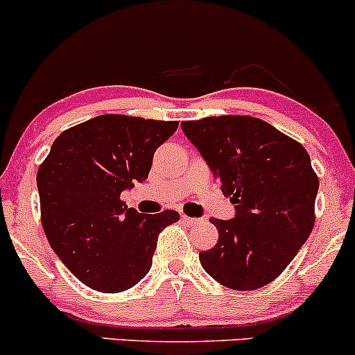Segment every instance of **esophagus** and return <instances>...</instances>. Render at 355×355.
<instances>
[{"mask_svg": "<svg viewBox=\"0 0 355 355\" xmlns=\"http://www.w3.org/2000/svg\"><path fill=\"white\" fill-rule=\"evenodd\" d=\"M182 220H184L187 225H196L200 219H196V217H189V216H182Z\"/></svg>", "mask_w": 355, "mask_h": 355, "instance_id": "esophagus-1", "label": "esophagus"}]
</instances>
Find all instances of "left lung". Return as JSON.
<instances>
[{
    "mask_svg": "<svg viewBox=\"0 0 355 355\" xmlns=\"http://www.w3.org/2000/svg\"><path fill=\"white\" fill-rule=\"evenodd\" d=\"M222 193L236 204L231 220L210 219L219 241L198 254L220 285L249 291L278 278L315 224L318 177L306 150L266 121L210 116L184 121Z\"/></svg>",
    "mask_w": 355,
    "mask_h": 355,
    "instance_id": "1",
    "label": "left lung"
}]
</instances>
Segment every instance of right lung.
Instances as JSON below:
<instances>
[{"label":"right lung","instance_id":"1","mask_svg":"<svg viewBox=\"0 0 355 355\" xmlns=\"http://www.w3.org/2000/svg\"><path fill=\"white\" fill-rule=\"evenodd\" d=\"M178 121L103 114L57 136L37 173L42 225L50 246L77 279L119 293L151 268L158 234L180 219L175 210L139 214L123 190L150 173L157 148Z\"/></svg>","mask_w":355,"mask_h":355}]
</instances>
